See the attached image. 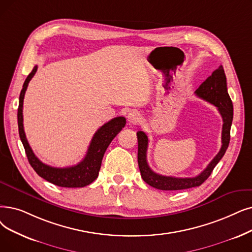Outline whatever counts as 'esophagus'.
<instances>
[{
	"label": "esophagus",
	"mask_w": 252,
	"mask_h": 252,
	"mask_svg": "<svg viewBox=\"0 0 252 252\" xmlns=\"http://www.w3.org/2000/svg\"><path fill=\"white\" fill-rule=\"evenodd\" d=\"M141 114L138 111H130L127 115V122L129 125H137L141 122Z\"/></svg>",
	"instance_id": "obj_1"
}]
</instances>
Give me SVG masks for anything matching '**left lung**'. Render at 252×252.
I'll return each mask as SVG.
<instances>
[{
  "instance_id": "1",
  "label": "left lung",
  "mask_w": 252,
  "mask_h": 252,
  "mask_svg": "<svg viewBox=\"0 0 252 252\" xmlns=\"http://www.w3.org/2000/svg\"><path fill=\"white\" fill-rule=\"evenodd\" d=\"M201 99L213 104L217 107L222 117V133H221V148L215 158L210 161L207 168L198 176L191 178H177L172 176H162V175L153 172L147 163L146 153L148 147L147 135L139 130L138 138V163L141 176L150 187L160 190H180L190 188L200 187L210 176L213 169L218 163L228 147L229 138H231V126L233 122V103L227 93L226 77L222 65H220L211 76H209L194 92Z\"/></svg>"
}]
</instances>
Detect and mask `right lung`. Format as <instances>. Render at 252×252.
Listing matches in <instances>:
<instances>
[{
    "label": "right lung",
    "mask_w": 252,
    "mask_h": 252,
    "mask_svg": "<svg viewBox=\"0 0 252 252\" xmlns=\"http://www.w3.org/2000/svg\"><path fill=\"white\" fill-rule=\"evenodd\" d=\"M37 65H35L32 71L29 74L24 85L23 90L19 95V105L17 111V123H18V132L21 142L26 150V155L28 157L30 165L36 171V173L43 179L48 182L56 184L61 188H83L91 184L97 178L99 171L101 169V163L105 151L108 148L111 141L116 137V135L125 127L126 118L123 116H118L110 122L103 125L94 135L89 149H87L86 156L84 158L77 163V165L67 167V168H54L43 163L32 152L29 142L27 140L25 129H24V116H23V107L25 94L28 89L29 82L34 77L37 72Z\"/></svg>",
    "instance_id": "1"
}]
</instances>
